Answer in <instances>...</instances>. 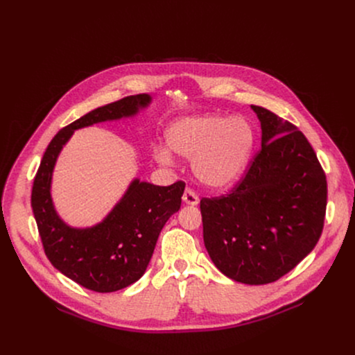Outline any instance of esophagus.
I'll use <instances>...</instances> for the list:
<instances>
[{
  "mask_svg": "<svg viewBox=\"0 0 355 355\" xmlns=\"http://www.w3.org/2000/svg\"><path fill=\"white\" fill-rule=\"evenodd\" d=\"M182 199H184L185 204H188V205H196L198 202H199V196H198V193H196L192 188H189V187H187V188H185L184 195H182Z\"/></svg>",
  "mask_w": 355,
  "mask_h": 355,
  "instance_id": "esophagus-1",
  "label": "esophagus"
}]
</instances>
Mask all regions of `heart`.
I'll return each mask as SVG.
<instances>
[{
	"mask_svg": "<svg viewBox=\"0 0 355 355\" xmlns=\"http://www.w3.org/2000/svg\"><path fill=\"white\" fill-rule=\"evenodd\" d=\"M168 147L177 155L192 159L196 178L208 187H225L244 170L254 130L243 118L208 115L175 122L167 133ZM160 163H171L168 151L157 153Z\"/></svg>",
	"mask_w": 355,
	"mask_h": 355,
	"instance_id": "1",
	"label": "heart"
}]
</instances>
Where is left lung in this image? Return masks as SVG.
<instances>
[{
	"label": "left lung",
	"instance_id": "1",
	"mask_svg": "<svg viewBox=\"0 0 355 355\" xmlns=\"http://www.w3.org/2000/svg\"><path fill=\"white\" fill-rule=\"evenodd\" d=\"M251 108L261 122V148L226 195L200 199V214L215 266L237 282L264 285L318 244L327 181L305 135L263 107Z\"/></svg>",
	"mask_w": 355,
	"mask_h": 355
}]
</instances>
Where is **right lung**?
<instances>
[{"label":"right lung","mask_w":355,"mask_h":355,"mask_svg":"<svg viewBox=\"0 0 355 355\" xmlns=\"http://www.w3.org/2000/svg\"><path fill=\"white\" fill-rule=\"evenodd\" d=\"M148 103L147 94L125 96L59 130L49 143L33 180L31 202L46 257L62 274L94 292L119 291L144 274L163 226L181 207L185 182L159 187L135 180L103 223L78 230L64 225L53 208L52 171L73 130L130 116Z\"/></svg>","instance_id":"add662e5"}]
</instances>
